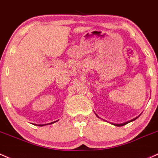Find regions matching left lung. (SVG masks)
I'll return each mask as SVG.
<instances>
[{"mask_svg": "<svg viewBox=\"0 0 158 158\" xmlns=\"http://www.w3.org/2000/svg\"><path fill=\"white\" fill-rule=\"evenodd\" d=\"M95 114H96V113H95ZM96 115H97V117L99 118H100L99 117V116H98V115H97V114H96ZM140 115H141V114H140L139 115H138L137 117L131 119V120H130V121H126V122H124V123H121V124H115H115H112V123H111V124H114V125H115V126H117V127H121V126H124V125H125V124H128V123L131 122V121H135V120H136V119H137L139 117Z\"/></svg>", "mask_w": 158, "mask_h": 158, "instance_id": "8db88e82", "label": "left lung"}]
</instances>
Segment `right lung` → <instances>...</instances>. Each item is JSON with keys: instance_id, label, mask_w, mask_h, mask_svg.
<instances>
[{"instance_id": "right-lung-1", "label": "right lung", "mask_w": 158, "mask_h": 158, "mask_svg": "<svg viewBox=\"0 0 158 158\" xmlns=\"http://www.w3.org/2000/svg\"><path fill=\"white\" fill-rule=\"evenodd\" d=\"M58 120L55 121H53V122H51V123H48V124H35V125H37V126H40V127H43V126H45V125H48V124H53V123H55L57 122Z\"/></svg>"}]
</instances>
